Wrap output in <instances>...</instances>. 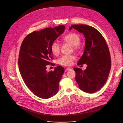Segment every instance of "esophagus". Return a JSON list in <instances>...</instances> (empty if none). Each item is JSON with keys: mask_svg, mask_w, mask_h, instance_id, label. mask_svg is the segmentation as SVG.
I'll list each match as a JSON object with an SVG mask.
<instances>
[{"mask_svg": "<svg viewBox=\"0 0 123 123\" xmlns=\"http://www.w3.org/2000/svg\"><path fill=\"white\" fill-rule=\"evenodd\" d=\"M71 70V68L68 67V68H66V70H67V71H69V70Z\"/></svg>", "mask_w": 123, "mask_h": 123, "instance_id": "esophagus-1", "label": "esophagus"}]
</instances>
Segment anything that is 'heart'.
I'll use <instances>...</instances> for the list:
<instances>
[{
    "label": "heart",
    "mask_w": 123,
    "mask_h": 123,
    "mask_svg": "<svg viewBox=\"0 0 123 123\" xmlns=\"http://www.w3.org/2000/svg\"><path fill=\"white\" fill-rule=\"evenodd\" d=\"M63 39L64 41L72 45L74 50H77L79 48V44L81 39L78 34L75 33H69L64 36ZM51 50L54 55H58L60 51V43L56 41L53 42L51 45ZM75 58L76 57L74 55H64L58 59V63L61 65L70 66L75 60Z\"/></svg>",
    "instance_id": "obj_1"
}]
</instances>
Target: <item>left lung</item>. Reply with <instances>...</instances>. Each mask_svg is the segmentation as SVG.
<instances>
[{
  "label": "left lung",
  "mask_w": 123,
  "mask_h": 123,
  "mask_svg": "<svg viewBox=\"0 0 123 123\" xmlns=\"http://www.w3.org/2000/svg\"><path fill=\"white\" fill-rule=\"evenodd\" d=\"M72 28L83 34L85 38L84 53L77 65L86 64L83 71L74 68L75 80L83 91L93 93L100 90L106 83L111 67V59L108 47L104 37L95 28L83 24L72 25Z\"/></svg>",
  "instance_id": "left-lung-1"
}]
</instances>
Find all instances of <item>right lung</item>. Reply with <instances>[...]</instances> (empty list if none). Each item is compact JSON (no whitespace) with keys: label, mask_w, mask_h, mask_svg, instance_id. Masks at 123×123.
<instances>
[{"label":"right lung","mask_w":123,"mask_h":123,"mask_svg":"<svg viewBox=\"0 0 123 123\" xmlns=\"http://www.w3.org/2000/svg\"><path fill=\"white\" fill-rule=\"evenodd\" d=\"M60 25L32 32L25 38L20 49L18 66L26 85L37 96L48 99L59 90V82L64 72L61 66L47 72L46 65L52 59L51 45L64 32Z\"/></svg>","instance_id":"obj_1"}]
</instances>
